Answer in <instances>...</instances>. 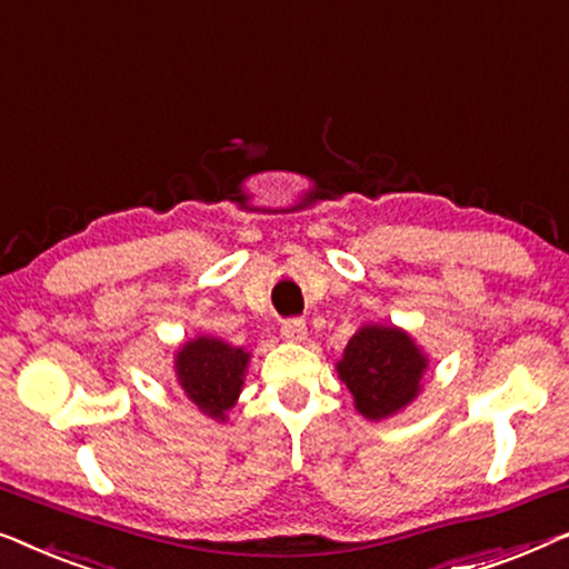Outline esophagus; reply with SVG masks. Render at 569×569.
<instances>
[{"mask_svg": "<svg viewBox=\"0 0 569 569\" xmlns=\"http://www.w3.org/2000/svg\"><path fill=\"white\" fill-rule=\"evenodd\" d=\"M281 335L288 342H303L307 340V322L303 319H286L281 325Z\"/></svg>", "mask_w": 569, "mask_h": 569, "instance_id": "1", "label": "esophagus"}]
</instances>
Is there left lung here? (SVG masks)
<instances>
[{
	"instance_id": "8db88e82",
	"label": "left lung",
	"mask_w": 569,
	"mask_h": 569,
	"mask_svg": "<svg viewBox=\"0 0 569 569\" xmlns=\"http://www.w3.org/2000/svg\"><path fill=\"white\" fill-rule=\"evenodd\" d=\"M428 356L395 325H366L348 340L338 373L356 410L368 420H387L420 395Z\"/></svg>"
}]
</instances>
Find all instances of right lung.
<instances>
[{"label": "right lung", "mask_w": 569, "mask_h": 569, "mask_svg": "<svg viewBox=\"0 0 569 569\" xmlns=\"http://www.w3.org/2000/svg\"><path fill=\"white\" fill-rule=\"evenodd\" d=\"M247 363H250V353L244 348L201 335L178 350L174 376L198 410L223 422L244 387Z\"/></svg>", "instance_id": "obj_1"}]
</instances>
